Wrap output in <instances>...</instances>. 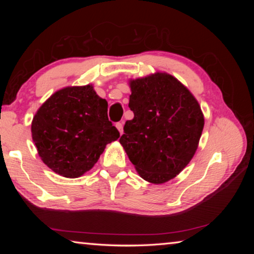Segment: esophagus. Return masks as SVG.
Segmentation results:
<instances>
[{
    "label": "esophagus",
    "mask_w": 254,
    "mask_h": 254,
    "mask_svg": "<svg viewBox=\"0 0 254 254\" xmlns=\"http://www.w3.org/2000/svg\"><path fill=\"white\" fill-rule=\"evenodd\" d=\"M115 126H117V127H118V130L120 131V133H123V122H118L117 124H115Z\"/></svg>",
    "instance_id": "esophagus-1"
}]
</instances>
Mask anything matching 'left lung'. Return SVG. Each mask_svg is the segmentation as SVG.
<instances>
[{
  "label": "left lung",
  "mask_w": 254,
  "mask_h": 254,
  "mask_svg": "<svg viewBox=\"0 0 254 254\" xmlns=\"http://www.w3.org/2000/svg\"><path fill=\"white\" fill-rule=\"evenodd\" d=\"M130 87L128 107L134 118L124 124L120 143L141 177L163 184L194 157L203 113L192 94L165 72L131 80Z\"/></svg>",
  "instance_id": "obj_1"
}]
</instances>
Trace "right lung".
Listing matches in <instances>:
<instances>
[{"label":"right lung","instance_id":"obj_1","mask_svg":"<svg viewBox=\"0 0 254 254\" xmlns=\"http://www.w3.org/2000/svg\"><path fill=\"white\" fill-rule=\"evenodd\" d=\"M32 139L40 158L63 177L93 168L120 132L107 118V102L92 85L66 87L51 95L34 115Z\"/></svg>","mask_w":254,"mask_h":254}]
</instances>
